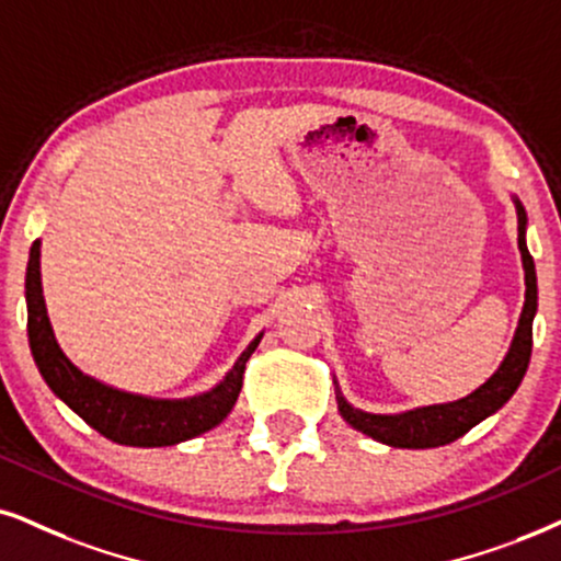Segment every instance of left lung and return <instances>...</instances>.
Segmentation results:
<instances>
[{
    "instance_id": "obj_1",
    "label": "left lung",
    "mask_w": 561,
    "mask_h": 561,
    "mask_svg": "<svg viewBox=\"0 0 561 561\" xmlns=\"http://www.w3.org/2000/svg\"><path fill=\"white\" fill-rule=\"evenodd\" d=\"M517 247H520L525 267V307L520 314V324H517L513 348H510L507 358L496 369V375L468 398L455 400V403L447 405L416 408V411L400 413V416H375V413L356 411V408H351L341 398L337 400V408H341V416L351 426L364 432L366 437L385 442L390 447H439L449 445V442L462 437L466 432H471L479 421L492 416L494 411H500L513 398V392L523 382L525 369L530 364V351H534V314L538 307L536 265L528 252V244H525V210L520 203H517Z\"/></svg>"
}]
</instances>
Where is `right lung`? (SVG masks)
<instances>
[{
  "label": "right lung",
  "mask_w": 561,
  "mask_h": 561,
  "mask_svg": "<svg viewBox=\"0 0 561 561\" xmlns=\"http://www.w3.org/2000/svg\"><path fill=\"white\" fill-rule=\"evenodd\" d=\"M38 257V241H33L25 273L27 343H31L33 362H36L41 377L51 387L54 396L65 400L88 426H93L95 432L116 442V445L163 447L197 437L207 428L218 426L231 413L241 382H244V366L257 348L260 337L239 356V362L233 364L224 382L205 396L186 400H153L114 390V387L82 375L54 341L44 294H41Z\"/></svg>",
  "instance_id": "obj_1"
}]
</instances>
